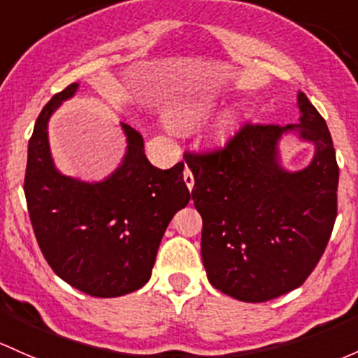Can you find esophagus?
Returning <instances> with one entry per match:
<instances>
[{"label":"esophagus","mask_w":358,"mask_h":358,"mask_svg":"<svg viewBox=\"0 0 358 358\" xmlns=\"http://www.w3.org/2000/svg\"><path fill=\"white\" fill-rule=\"evenodd\" d=\"M183 180H185L187 187H189V190L194 189V176H192V171L189 168H185V171H183Z\"/></svg>","instance_id":"34e87169"}]
</instances>
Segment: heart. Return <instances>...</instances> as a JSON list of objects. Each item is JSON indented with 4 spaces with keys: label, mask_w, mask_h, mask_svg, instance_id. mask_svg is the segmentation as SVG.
I'll return each mask as SVG.
<instances>
[{
    "label": "heart",
    "mask_w": 358,
    "mask_h": 358,
    "mask_svg": "<svg viewBox=\"0 0 358 358\" xmlns=\"http://www.w3.org/2000/svg\"><path fill=\"white\" fill-rule=\"evenodd\" d=\"M217 94H206V96L197 97V99L189 101V103H182L176 108H173L169 113V122L176 127H192L197 125L204 118H208L209 113L216 108ZM236 120H238V111L236 108H227L216 116L209 129L206 130V137L213 144H223L229 138L231 131L235 130Z\"/></svg>",
    "instance_id": "b5f03b06"
}]
</instances>
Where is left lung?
<instances>
[{
	"instance_id": "8db88e82",
	"label": "left lung",
	"mask_w": 358,
	"mask_h": 358,
	"mask_svg": "<svg viewBox=\"0 0 358 358\" xmlns=\"http://www.w3.org/2000/svg\"><path fill=\"white\" fill-rule=\"evenodd\" d=\"M296 108L295 125H245L223 150L185 156L208 280L242 302H268L299 288L336 220L340 171L328 125L303 92ZM285 136L315 145L307 167L284 168Z\"/></svg>"
}]
</instances>
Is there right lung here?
I'll list each match as a JSON object with an SVG mask.
<instances>
[{
  "label": "right lung",
  "instance_id": "add662e5",
  "mask_svg": "<svg viewBox=\"0 0 358 358\" xmlns=\"http://www.w3.org/2000/svg\"><path fill=\"white\" fill-rule=\"evenodd\" d=\"M70 84L37 118L27 149L25 199L34 233L51 269L70 287L111 299L150 280L157 248L176 210L190 201L183 163L159 169L149 163L144 137L127 123L122 163L101 182L63 175L51 154L52 113L77 94Z\"/></svg>",
  "mask_w": 358,
  "mask_h": 358
}]
</instances>
